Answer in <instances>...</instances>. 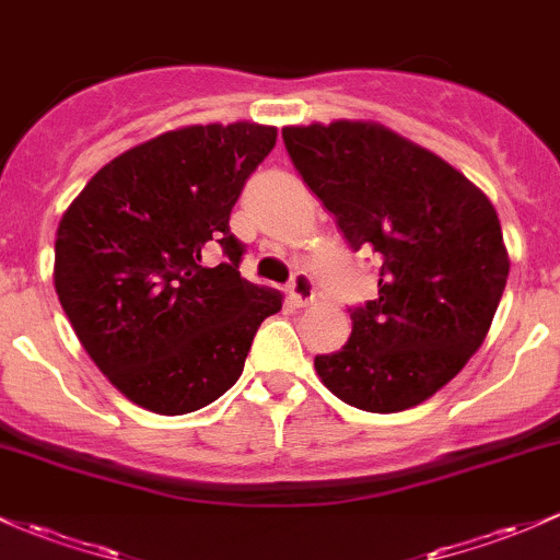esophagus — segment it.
I'll return each mask as SVG.
<instances>
[{"label": "esophagus", "instance_id": "esophagus-1", "mask_svg": "<svg viewBox=\"0 0 560 560\" xmlns=\"http://www.w3.org/2000/svg\"><path fill=\"white\" fill-rule=\"evenodd\" d=\"M288 293H291L293 304L306 306V304L315 302V282L310 280V275L306 272H296L293 275L291 285H288Z\"/></svg>", "mask_w": 560, "mask_h": 560}]
</instances>
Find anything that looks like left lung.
<instances>
[{"label":"left lung","mask_w":560,"mask_h":560,"mask_svg":"<svg viewBox=\"0 0 560 560\" xmlns=\"http://www.w3.org/2000/svg\"><path fill=\"white\" fill-rule=\"evenodd\" d=\"M288 154L354 250L382 256L378 299L315 371L360 411L419 406L489 334L510 258L489 197L430 149L365 119L288 125Z\"/></svg>","instance_id":"left-lung-1"}]
</instances>
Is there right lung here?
Masks as SVG:
<instances>
[{"instance_id": "1", "label": "right lung", "mask_w": 560, "mask_h": 560, "mask_svg": "<svg viewBox=\"0 0 560 560\" xmlns=\"http://www.w3.org/2000/svg\"><path fill=\"white\" fill-rule=\"evenodd\" d=\"M278 128L186 125L106 162L66 208L56 282L77 339L101 374L162 417L226 393L282 293L240 278L230 213ZM224 253L225 261L207 264Z\"/></svg>"}]
</instances>
